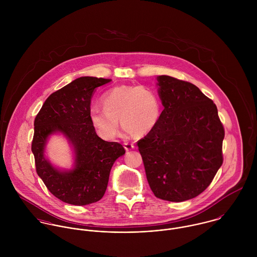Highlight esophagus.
Instances as JSON below:
<instances>
[{
  "mask_svg": "<svg viewBox=\"0 0 257 257\" xmlns=\"http://www.w3.org/2000/svg\"><path fill=\"white\" fill-rule=\"evenodd\" d=\"M123 146H124V148H125V150H132V149H134L135 148V146H134V144H132V143H124L123 144Z\"/></svg>",
  "mask_w": 257,
  "mask_h": 257,
  "instance_id": "1",
  "label": "esophagus"
}]
</instances>
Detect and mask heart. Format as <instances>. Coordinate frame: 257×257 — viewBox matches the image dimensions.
<instances>
[{"instance_id":"b5f03b06","label":"heart","mask_w":257,"mask_h":257,"mask_svg":"<svg viewBox=\"0 0 257 257\" xmlns=\"http://www.w3.org/2000/svg\"><path fill=\"white\" fill-rule=\"evenodd\" d=\"M103 108L92 107L90 119L98 134L111 140L118 130V118L125 134L143 136L157 123L160 102L156 93L147 86L120 85L102 96Z\"/></svg>"}]
</instances>
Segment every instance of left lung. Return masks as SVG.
I'll return each mask as SVG.
<instances>
[{
    "instance_id": "obj_1",
    "label": "left lung",
    "mask_w": 257,
    "mask_h": 257,
    "mask_svg": "<svg viewBox=\"0 0 257 257\" xmlns=\"http://www.w3.org/2000/svg\"><path fill=\"white\" fill-rule=\"evenodd\" d=\"M157 86L164 110L138 147L155 197L184 202L205 191L220 169L224 130L217 106L197 86L166 75Z\"/></svg>"
}]
</instances>
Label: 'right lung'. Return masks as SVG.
Returning <instances> with one entry per match:
<instances>
[{
    "instance_id": "obj_1",
    "label": "right lung",
    "mask_w": 257,
    "mask_h": 257,
    "mask_svg": "<svg viewBox=\"0 0 257 257\" xmlns=\"http://www.w3.org/2000/svg\"><path fill=\"white\" fill-rule=\"evenodd\" d=\"M110 79L84 76L52 93L35 119L32 151L37 175L57 199L75 206L101 200L107 190L114 161L125 153L118 143L105 142L96 134L90 119L91 99L96 88ZM61 133L74 153V167L61 171L44 153L51 134Z\"/></svg>"
}]
</instances>
